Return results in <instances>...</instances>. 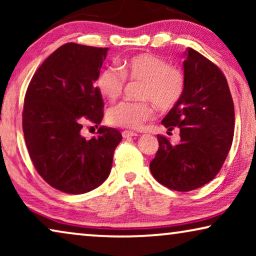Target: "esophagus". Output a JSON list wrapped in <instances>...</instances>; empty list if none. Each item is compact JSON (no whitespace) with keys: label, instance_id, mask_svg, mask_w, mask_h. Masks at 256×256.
I'll return each instance as SVG.
<instances>
[{"label":"esophagus","instance_id":"obj_1","mask_svg":"<svg viewBox=\"0 0 256 256\" xmlns=\"http://www.w3.org/2000/svg\"><path fill=\"white\" fill-rule=\"evenodd\" d=\"M122 136H124V138H134V136H138L135 132H132V130H124L122 132Z\"/></svg>","mask_w":256,"mask_h":256}]
</instances>
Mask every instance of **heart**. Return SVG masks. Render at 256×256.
Masks as SVG:
<instances>
[{"label": "heart", "instance_id": "obj_1", "mask_svg": "<svg viewBox=\"0 0 256 256\" xmlns=\"http://www.w3.org/2000/svg\"><path fill=\"white\" fill-rule=\"evenodd\" d=\"M118 66H107L98 74L96 85L107 100L114 101L124 92L126 78L141 82L138 96L141 101H122L107 110V121L121 128H140L154 115L152 102L162 110L180 102L185 90V76L180 68L170 66L154 54H138Z\"/></svg>", "mask_w": 256, "mask_h": 256}]
</instances>
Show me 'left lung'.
<instances>
[{
  "mask_svg": "<svg viewBox=\"0 0 256 256\" xmlns=\"http://www.w3.org/2000/svg\"><path fill=\"white\" fill-rule=\"evenodd\" d=\"M183 62L185 90L162 124L180 130L174 146L157 135L158 150L150 171L164 186L180 192L194 190L216 176L225 162L234 135V104L220 68L188 48Z\"/></svg>",
  "mask_w": 256,
  "mask_h": 256,
  "instance_id": "obj_1",
  "label": "left lung"
}]
</instances>
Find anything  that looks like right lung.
I'll return each instance as SVG.
<instances>
[{"label": "right lung", "mask_w": 256, "mask_h": 256, "mask_svg": "<svg viewBox=\"0 0 256 256\" xmlns=\"http://www.w3.org/2000/svg\"><path fill=\"white\" fill-rule=\"evenodd\" d=\"M108 48L68 43L45 59L28 86L23 132L42 178L57 190L86 194L107 180L122 135L101 127L96 138L80 135L84 122L98 127L102 96L94 86Z\"/></svg>", "instance_id": "1"}]
</instances>
